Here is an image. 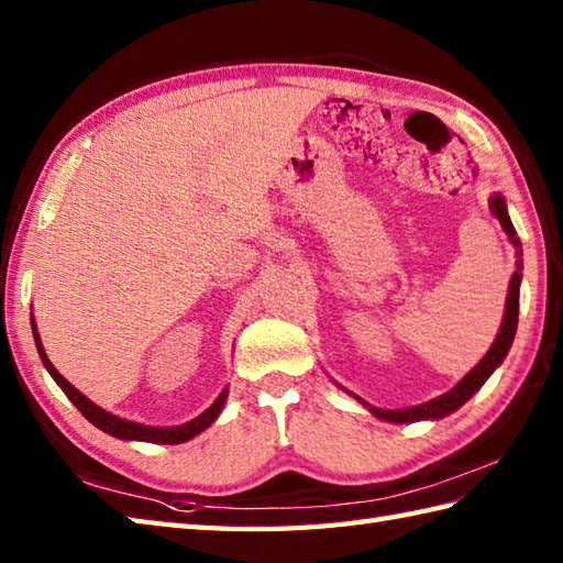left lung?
I'll use <instances>...</instances> for the list:
<instances>
[{"label": "left lung", "mask_w": 563, "mask_h": 563, "mask_svg": "<svg viewBox=\"0 0 563 563\" xmlns=\"http://www.w3.org/2000/svg\"><path fill=\"white\" fill-rule=\"evenodd\" d=\"M488 208H492L494 218H498L500 227H504L508 239L512 242V246L518 249V256H522V249H520V239L516 236V227L510 222V214L506 208V198L500 194H494L492 200H488ZM518 271L512 273L510 285H508V300H506V314H504V324L498 329V336L494 341L492 349L486 351V355L479 361V365L472 367L470 373H466L457 385H454L450 391L442 394L438 399H430L426 404H418V406H409V409H377V406H369L367 401H363L361 397H355L363 406H367V411L382 418V421H389V423H413V421H428V418H442L452 411H457L460 406L474 397V391H479L484 387V382L492 377L494 369L504 363V357L508 355L512 339H516V329H518V312H520V280H522V258H518Z\"/></svg>", "instance_id": "obj_1"}]
</instances>
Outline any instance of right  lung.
Instances as JSON below:
<instances>
[{"label": "right lung", "instance_id": "right-lung-1", "mask_svg": "<svg viewBox=\"0 0 563 563\" xmlns=\"http://www.w3.org/2000/svg\"><path fill=\"white\" fill-rule=\"evenodd\" d=\"M31 327H33L35 349H38L41 361H43L47 373H51L53 379L57 382V387L67 394V399L77 406V409L81 411V416L87 418L89 423L101 428L103 433H109L113 438L142 440V442H162V445H178V442H186L190 438H196L198 433H202V430H206L214 421V418L220 416L222 406L227 401V391H230V389H222L220 397L214 399L212 406H208V409L202 411L198 418H194V421H188V423H181V426H172V428H154V426H145V423L125 421V418H121V416H113L109 411H103L101 406H97V404L84 397V394L77 387H71L69 382L57 373L55 365L47 361V355L43 351V343H41V336H38V329H35V321H31Z\"/></svg>", "mask_w": 563, "mask_h": 563}]
</instances>
